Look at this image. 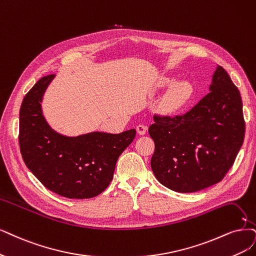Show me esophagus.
<instances>
[{
	"mask_svg": "<svg viewBox=\"0 0 256 256\" xmlns=\"http://www.w3.org/2000/svg\"><path fill=\"white\" fill-rule=\"evenodd\" d=\"M136 130H137V133L139 135H144L146 133L148 128L146 126H144V124H139V126H137Z\"/></svg>",
	"mask_w": 256,
	"mask_h": 256,
	"instance_id": "1",
	"label": "esophagus"
}]
</instances>
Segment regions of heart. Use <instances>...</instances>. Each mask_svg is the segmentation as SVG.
<instances>
[{
    "mask_svg": "<svg viewBox=\"0 0 256 256\" xmlns=\"http://www.w3.org/2000/svg\"><path fill=\"white\" fill-rule=\"evenodd\" d=\"M173 80L174 79L171 77H164L159 83L162 86H166V85L171 84ZM194 88L190 82L184 80L174 82L170 86L162 99V110L168 114H175L180 112L182 108H186L188 101L191 100Z\"/></svg>",
    "mask_w": 256,
    "mask_h": 256,
    "instance_id": "b5f03b06",
    "label": "heart"
}]
</instances>
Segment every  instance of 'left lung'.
I'll return each mask as SVG.
<instances>
[{"label": "left lung", "instance_id": "obj_1", "mask_svg": "<svg viewBox=\"0 0 256 256\" xmlns=\"http://www.w3.org/2000/svg\"><path fill=\"white\" fill-rule=\"evenodd\" d=\"M148 134L155 142L150 166L157 180L179 193L220 182L233 166L244 138L242 102L222 66L210 92L182 116L154 115Z\"/></svg>", "mask_w": 256, "mask_h": 256}]
</instances>
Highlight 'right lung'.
<instances>
[{"label": "right lung", "instance_id": "1", "mask_svg": "<svg viewBox=\"0 0 256 256\" xmlns=\"http://www.w3.org/2000/svg\"><path fill=\"white\" fill-rule=\"evenodd\" d=\"M54 77L41 78L22 101L21 154L26 166L48 190L72 200L92 198L108 186L118 157L133 142L136 130L77 137L58 134L47 124L41 110L44 92Z\"/></svg>", "mask_w": 256, "mask_h": 256}]
</instances>
